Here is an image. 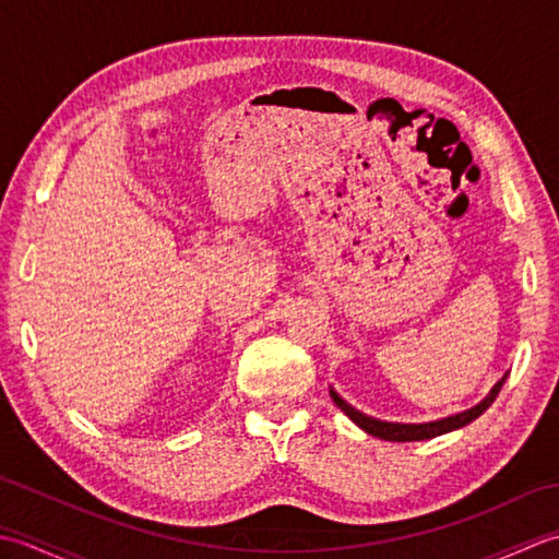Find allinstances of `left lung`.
<instances>
[{
  "label": "left lung",
  "mask_w": 559,
  "mask_h": 559,
  "mask_svg": "<svg viewBox=\"0 0 559 559\" xmlns=\"http://www.w3.org/2000/svg\"><path fill=\"white\" fill-rule=\"evenodd\" d=\"M502 384H504V379H500V382L495 384V389L490 391L488 399H483L478 406H473L471 411H463V413H456V415H449V418H444V420L423 423V425H401V423H384V420L370 418V415H365L360 411H355L353 406H348V403L343 401L336 394V391H331V399H334L336 406L343 413H346L355 425L362 427L367 435L379 437V439H386V442H420V439H432V437H439V435H444V432L459 430V427L468 425L471 420H476L478 415H483L485 411L490 408V403L497 399V394H500Z\"/></svg>",
  "instance_id": "obj_1"
}]
</instances>
